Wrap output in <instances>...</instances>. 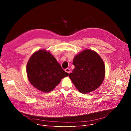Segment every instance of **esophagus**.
Listing matches in <instances>:
<instances>
[{"instance_id": "34e87169", "label": "esophagus", "mask_w": 131, "mask_h": 131, "mask_svg": "<svg viewBox=\"0 0 131 131\" xmlns=\"http://www.w3.org/2000/svg\"><path fill=\"white\" fill-rule=\"evenodd\" d=\"M65 72H67L68 73H70V69H69V68H66V69H65Z\"/></svg>"}]
</instances>
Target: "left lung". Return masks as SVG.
<instances>
[{"label":"left lung","mask_w":131,"mask_h":131,"mask_svg":"<svg viewBox=\"0 0 131 131\" xmlns=\"http://www.w3.org/2000/svg\"><path fill=\"white\" fill-rule=\"evenodd\" d=\"M74 68L69 77L77 89L87 94L102 84L105 76L104 63L95 51L86 49L76 55L73 60Z\"/></svg>","instance_id":"1"}]
</instances>
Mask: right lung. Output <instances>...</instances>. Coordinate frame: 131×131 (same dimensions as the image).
I'll use <instances>...</instances> for the list:
<instances>
[{"mask_svg":"<svg viewBox=\"0 0 131 131\" xmlns=\"http://www.w3.org/2000/svg\"><path fill=\"white\" fill-rule=\"evenodd\" d=\"M26 72L30 84L45 93L52 91L62 79L69 75L54 56L45 49L32 54L27 64Z\"/></svg>","mask_w":131,"mask_h":131,"instance_id":"right-lung-1","label":"right lung"}]
</instances>
